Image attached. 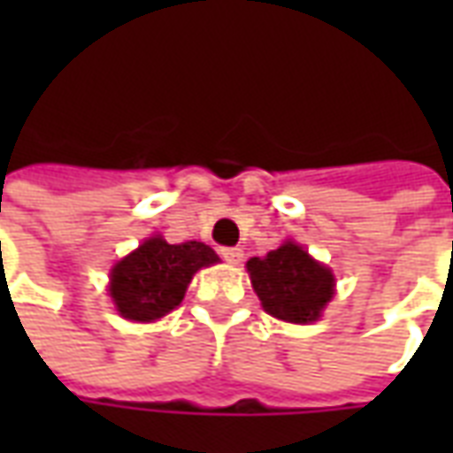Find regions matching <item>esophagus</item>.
<instances>
[{"label":"esophagus","instance_id":"esophagus-1","mask_svg":"<svg viewBox=\"0 0 453 453\" xmlns=\"http://www.w3.org/2000/svg\"><path fill=\"white\" fill-rule=\"evenodd\" d=\"M220 257L226 259L227 265H240L242 250H240V247H223V250H220Z\"/></svg>","mask_w":453,"mask_h":453}]
</instances>
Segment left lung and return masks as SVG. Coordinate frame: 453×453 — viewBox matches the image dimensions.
I'll return each instance as SVG.
<instances>
[{
	"mask_svg": "<svg viewBox=\"0 0 453 453\" xmlns=\"http://www.w3.org/2000/svg\"><path fill=\"white\" fill-rule=\"evenodd\" d=\"M247 272L266 313L286 323H313L333 298L330 269L296 242H284L262 259L252 257Z\"/></svg>",
	"mask_w": 453,
	"mask_h": 453,
	"instance_id": "obj_1",
	"label": "left lung"
}]
</instances>
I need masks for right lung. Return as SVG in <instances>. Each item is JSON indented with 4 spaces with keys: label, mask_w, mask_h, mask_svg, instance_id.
I'll list each match as a JSON object with an SVG mask.
<instances>
[{
    "label": "right lung",
    "mask_w": 453,
    "mask_h": 453,
    "mask_svg": "<svg viewBox=\"0 0 453 453\" xmlns=\"http://www.w3.org/2000/svg\"><path fill=\"white\" fill-rule=\"evenodd\" d=\"M218 255L203 242L169 245L150 237L111 269V298L128 320L150 323L174 311L201 266L216 265Z\"/></svg>",
    "instance_id": "obj_1"
}]
</instances>
